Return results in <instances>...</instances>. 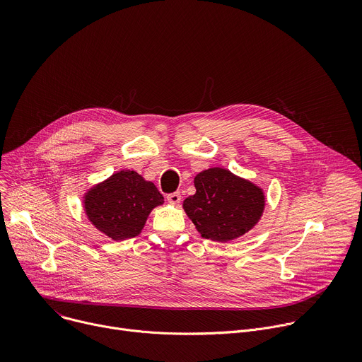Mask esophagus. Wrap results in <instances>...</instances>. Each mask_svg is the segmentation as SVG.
Returning <instances> with one entry per match:
<instances>
[{
    "instance_id": "34e87169",
    "label": "esophagus",
    "mask_w": 362,
    "mask_h": 362,
    "mask_svg": "<svg viewBox=\"0 0 362 362\" xmlns=\"http://www.w3.org/2000/svg\"><path fill=\"white\" fill-rule=\"evenodd\" d=\"M167 199H168V203H171V204H178L181 202V194L180 192H171V194L167 195Z\"/></svg>"
}]
</instances>
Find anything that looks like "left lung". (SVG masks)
Segmentation results:
<instances>
[{"label":"left lung","instance_id":"obj_1","mask_svg":"<svg viewBox=\"0 0 362 362\" xmlns=\"http://www.w3.org/2000/svg\"><path fill=\"white\" fill-rule=\"evenodd\" d=\"M195 194L184 199V211L202 237L231 242L245 235L262 218L263 189L226 168L214 167L194 178Z\"/></svg>","mask_w":362,"mask_h":362}]
</instances>
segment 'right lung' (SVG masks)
Wrapping results in <instances>:
<instances>
[{"label":"right lung","instance_id":"right-lung-1","mask_svg":"<svg viewBox=\"0 0 362 362\" xmlns=\"http://www.w3.org/2000/svg\"><path fill=\"white\" fill-rule=\"evenodd\" d=\"M160 204L164 197L155 184L131 170L115 173L83 197L88 220L115 242L141 234L149 213Z\"/></svg>","mask_w":362,"mask_h":362}]
</instances>
